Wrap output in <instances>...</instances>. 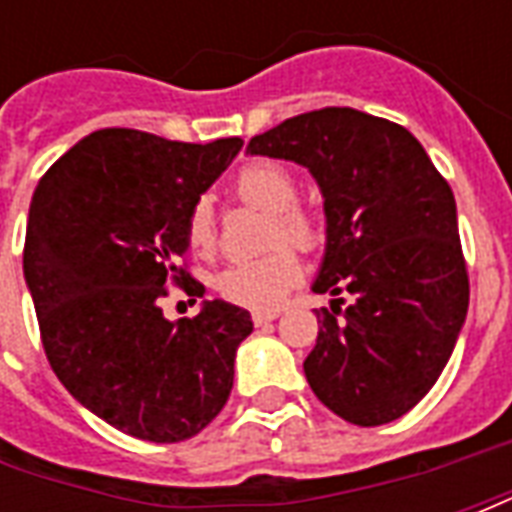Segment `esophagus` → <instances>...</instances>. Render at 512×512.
Instances as JSON below:
<instances>
[{
	"label": "esophagus",
	"mask_w": 512,
	"mask_h": 512,
	"mask_svg": "<svg viewBox=\"0 0 512 512\" xmlns=\"http://www.w3.org/2000/svg\"><path fill=\"white\" fill-rule=\"evenodd\" d=\"M279 312H252V321H255V326H266V323L277 321Z\"/></svg>",
	"instance_id": "esophagus-1"
}]
</instances>
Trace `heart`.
<instances>
[{"label": "heart", "instance_id": "heart-1", "mask_svg": "<svg viewBox=\"0 0 512 512\" xmlns=\"http://www.w3.org/2000/svg\"><path fill=\"white\" fill-rule=\"evenodd\" d=\"M296 178L288 169L274 161H255L238 172L235 178V197L252 208L274 213L271 224V244H296L301 249H312L321 244V222L296 205ZM186 238L189 246L200 255H208L216 246V216L208 200H197L186 216ZM299 257L290 249H277L260 260H246L224 268L216 277V290L224 299L249 307L257 312L277 310L288 290L299 282Z\"/></svg>", "mask_w": 512, "mask_h": 512}]
</instances>
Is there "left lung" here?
Segmentation results:
<instances>
[{"mask_svg": "<svg viewBox=\"0 0 512 512\" xmlns=\"http://www.w3.org/2000/svg\"><path fill=\"white\" fill-rule=\"evenodd\" d=\"M249 156L310 169L326 249L315 293L318 340L304 376L323 406L362 428L386 425L436 384L469 310L458 211L447 180L406 128L348 106L290 117L252 136ZM340 292L352 304L339 307Z\"/></svg>", "mask_w": 512, "mask_h": 512, "instance_id": "8db88e82", "label": "left lung"}]
</instances>
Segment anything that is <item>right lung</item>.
Returning <instances> with one entry per match:
<instances>
[{"instance_id":"1","label":"right lung","mask_w":512,"mask_h":512,"mask_svg":"<svg viewBox=\"0 0 512 512\" xmlns=\"http://www.w3.org/2000/svg\"><path fill=\"white\" fill-rule=\"evenodd\" d=\"M241 147L238 136L189 145L104 128L54 161L32 194L24 279L51 370L134 439L197 436L233 389L252 315L205 299L194 318L167 321L158 299L169 279L205 296L180 268L186 216Z\"/></svg>"}]
</instances>
